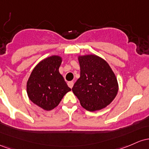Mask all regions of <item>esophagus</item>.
<instances>
[{
    "instance_id": "1",
    "label": "esophagus",
    "mask_w": 149,
    "mask_h": 149,
    "mask_svg": "<svg viewBox=\"0 0 149 149\" xmlns=\"http://www.w3.org/2000/svg\"><path fill=\"white\" fill-rule=\"evenodd\" d=\"M68 86H69L70 88H72V86H73V85H74V82H73L72 81H68Z\"/></svg>"
}]
</instances>
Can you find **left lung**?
<instances>
[{
    "label": "left lung",
    "instance_id": "1",
    "mask_svg": "<svg viewBox=\"0 0 149 149\" xmlns=\"http://www.w3.org/2000/svg\"><path fill=\"white\" fill-rule=\"evenodd\" d=\"M80 77L72 90L80 104L88 111L106 108L114 100L118 91L115 74L108 63L96 55L79 56Z\"/></svg>",
    "mask_w": 149,
    "mask_h": 149
}]
</instances>
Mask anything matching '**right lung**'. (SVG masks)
<instances>
[{
  "label": "right lung",
  "mask_w": 149,
  "mask_h": 149,
  "mask_svg": "<svg viewBox=\"0 0 149 149\" xmlns=\"http://www.w3.org/2000/svg\"><path fill=\"white\" fill-rule=\"evenodd\" d=\"M62 58L52 56L38 63L26 83V92L34 104L46 111L58 106L71 88L59 72Z\"/></svg>",
  "instance_id": "right-lung-1"
}]
</instances>
